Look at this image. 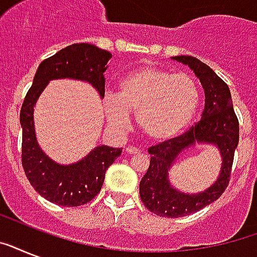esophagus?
<instances>
[{"label": "esophagus", "mask_w": 257, "mask_h": 257, "mask_svg": "<svg viewBox=\"0 0 257 257\" xmlns=\"http://www.w3.org/2000/svg\"><path fill=\"white\" fill-rule=\"evenodd\" d=\"M125 152H126V155H137V153H140V149L136 148V147H126L125 148Z\"/></svg>", "instance_id": "34e87169"}]
</instances>
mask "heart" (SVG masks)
Wrapping results in <instances>:
<instances>
[{
    "mask_svg": "<svg viewBox=\"0 0 257 257\" xmlns=\"http://www.w3.org/2000/svg\"><path fill=\"white\" fill-rule=\"evenodd\" d=\"M200 104L199 86L187 73L141 66L121 78L116 96L105 98L108 121L117 129L136 113L140 131L151 141L163 143L181 133L193 120Z\"/></svg>",
    "mask_w": 257,
    "mask_h": 257,
    "instance_id": "heart-1",
    "label": "heart"
}]
</instances>
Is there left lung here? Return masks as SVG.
Instances as JSON below:
<instances>
[{"mask_svg":"<svg viewBox=\"0 0 257 257\" xmlns=\"http://www.w3.org/2000/svg\"><path fill=\"white\" fill-rule=\"evenodd\" d=\"M172 60L183 62L193 70L204 89L205 106L201 120L188 132L148 149L151 164L140 181V197L151 212L176 219L203 209L223 195L229 183L233 155L239 144V121L229 88L207 64L192 56H176ZM196 144L213 145L219 149L222 168L211 187L197 194H187L171 185L169 171L179 155Z\"/></svg>","mask_w":257,"mask_h":257,"instance_id":"1","label":"left lung"}]
</instances>
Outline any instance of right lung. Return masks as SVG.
Listing matches in <instances>:
<instances>
[{"mask_svg":"<svg viewBox=\"0 0 257 257\" xmlns=\"http://www.w3.org/2000/svg\"><path fill=\"white\" fill-rule=\"evenodd\" d=\"M112 53L92 44H73L40 64L33 85L26 93L20 113L22 128V167L36 191L48 201L62 207L89 203L101 191L105 172L120 156L122 148L98 145L73 164H58L38 145L34 129V106L52 80L72 78L85 81L104 98V72Z\"/></svg>","mask_w":257,"mask_h":257,"instance_id":"right-lung-1","label":"right lung"}]
</instances>
